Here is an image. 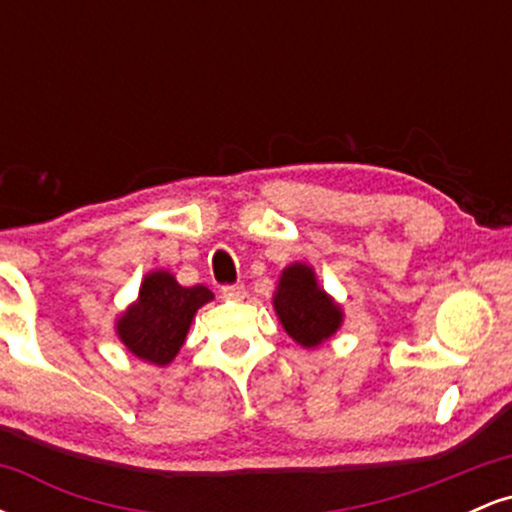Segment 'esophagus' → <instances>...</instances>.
<instances>
[{"mask_svg": "<svg viewBox=\"0 0 512 512\" xmlns=\"http://www.w3.org/2000/svg\"><path fill=\"white\" fill-rule=\"evenodd\" d=\"M221 296L226 298V301H243V298L248 296V291H245L243 284H231V286H223Z\"/></svg>", "mask_w": 512, "mask_h": 512, "instance_id": "esophagus-1", "label": "esophagus"}]
</instances>
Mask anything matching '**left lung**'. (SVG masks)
I'll return each mask as SVG.
<instances>
[{
  "label": "left lung",
  "mask_w": 512,
  "mask_h": 512,
  "mask_svg": "<svg viewBox=\"0 0 512 512\" xmlns=\"http://www.w3.org/2000/svg\"><path fill=\"white\" fill-rule=\"evenodd\" d=\"M272 305L281 327L303 349H317L344 322L342 305L322 289L315 269L305 262L281 269Z\"/></svg>",
  "instance_id": "left-lung-1"
}]
</instances>
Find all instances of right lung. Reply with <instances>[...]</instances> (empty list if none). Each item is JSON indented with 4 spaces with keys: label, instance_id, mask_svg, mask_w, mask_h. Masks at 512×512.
<instances>
[{
    "label": "right lung",
    "instance_id": "add662e5",
    "mask_svg": "<svg viewBox=\"0 0 512 512\" xmlns=\"http://www.w3.org/2000/svg\"><path fill=\"white\" fill-rule=\"evenodd\" d=\"M214 301L207 286H180L168 269L144 276L137 301L115 320V334L129 354L154 366H168L185 344L192 320L202 305Z\"/></svg>",
    "mask_w": 512,
    "mask_h": 512
}]
</instances>
